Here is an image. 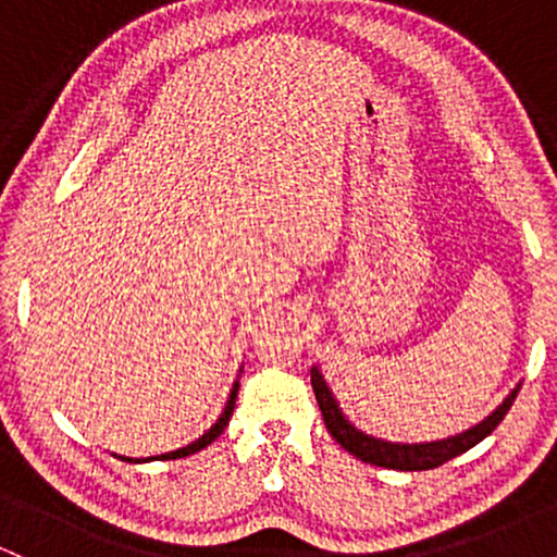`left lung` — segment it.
<instances>
[{
    "mask_svg": "<svg viewBox=\"0 0 557 557\" xmlns=\"http://www.w3.org/2000/svg\"><path fill=\"white\" fill-rule=\"evenodd\" d=\"M311 387H314L319 411H322L324 424H327V432L332 437L341 443L350 456L361 458L363 463L372 466H382V469H395V471H426V469H437L450 458L461 456V453L474 447L476 443H482L487 434L495 432V426L500 424L505 413L510 411L513 406L516 395H519V387L503 400V406H497L495 411L490 413L482 424L471 426L463 434H456V437L447 440H437V443H419V445H400V443H385V440H376L372 434H363L350 424L348 419L343 417L341 406L337 400L332 398L327 382L324 376L311 369Z\"/></svg>",
    "mask_w": 557,
    "mask_h": 557,
    "instance_id": "left-lung-1",
    "label": "left lung"
}]
</instances>
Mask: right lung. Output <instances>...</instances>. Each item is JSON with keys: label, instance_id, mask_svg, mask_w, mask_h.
<instances>
[{"label": "right lung", "instance_id": "add662e5", "mask_svg": "<svg viewBox=\"0 0 557 557\" xmlns=\"http://www.w3.org/2000/svg\"><path fill=\"white\" fill-rule=\"evenodd\" d=\"M235 398H238V385L233 387V393H230V400H227V406H225V411H222V417L216 419V424L212 426V430H209L207 434H203V437H198L196 443H190L188 447H181V450H172V453H164V456H159L162 458V461H175V458H185V456H190V453H198L201 450V447H207V445H212L216 437H220L222 432H225V426H227V421H230V417H233V408H235ZM125 461V458H123ZM127 461H133V458H127ZM146 461H151V458H146ZM133 463H140V458L138 461H133Z\"/></svg>", "mask_w": 557, "mask_h": 557}]
</instances>
